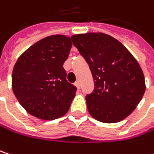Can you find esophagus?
<instances>
[{
	"label": "esophagus",
	"instance_id": "1",
	"mask_svg": "<svg viewBox=\"0 0 154 154\" xmlns=\"http://www.w3.org/2000/svg\"><path fill=\"white\" fill-rule=\"evenodd\" d=\"M75 85H76V87H77V89H80V82L79 81H77L75 83Z\"/></svg>",
	"mask_w": 154,
	"mask_h": 154
}]
</instances>
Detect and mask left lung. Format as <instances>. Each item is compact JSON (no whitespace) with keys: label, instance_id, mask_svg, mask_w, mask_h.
<instances>
[{"label":"left lung","instance_id":"obj_1","mask_svg":"<svg viewBox=\"0 0 154 154\" xmlns=\"http://www.w3.org/2000/svg\"><path fill=\"white\" fill-rule=\"evenodd\" d=\"M71 40L88 63L94 81L93 93L85 96L90 115L103 123L126 119L145 91L137 60L119 41L103 33L74 35Z\"/></svg>","mask_w":154,"mask_h":154}]
</instances>
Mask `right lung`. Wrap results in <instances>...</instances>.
Segmentation results:
<instances>
[{
    "label": "right lung",
    "instance_id": "add662e5",
    "mask_svg": "<svg viewBox=\"0 0 154 154\" xmlns=\"http://www.w3.org/2000/svg\"><path fill=\"white\" fill-rule=\"evenodd\" d=\"M71 38L47 36L30 46L17 59L12 71V90L29 114L45 120L65 115L77 87L69 84L63 64L69 55Z\"/></svg>",
    "mask_w": 154,
    "mask_h": 154
}]
</instances>
